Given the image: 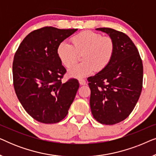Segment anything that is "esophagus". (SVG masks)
I'll return each mask as SVG.
<instances>
[{
    "mask_svg": "<svg viewBox=\"0 0 156 156\" xmlns=\"http://www.w3.org/2000/svg\"><path fill=\"white\" fill-rule=\"evenodd\" d=\"M79 82H80V85H85L86 84V81L84 80H82V79H80V80H79Z\"/></svg>",
    "mask_w": 156,
    "mask_h": 156,
    "instance_id": "esophagus-1",
    "label": "esophagus"
}]
</instances>
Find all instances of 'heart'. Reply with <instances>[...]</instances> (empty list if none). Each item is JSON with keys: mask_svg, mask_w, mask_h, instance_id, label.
I'll use <instances>...</instances> for the list:
<instances>
[{"mask_svg": "<svg viewBox=\"0 0 156 156\" xmlns=\"http://www.w3.org/2000/svg\"><path fill=\"white\" fill-rule=\"evenodd\" d=\"M72 44L62 42L57 47V56L62 65L70 68L77 62L82 55V63L71 68L68 72L73 77L82 78L94 70L100 72L112 61L115 44L112 37L101 36L92 31H83L71 38Z\"/></svg>", "mask_w": 156, "mask_h": 156, "instance_id": "1", "label": "heart"}]
</instances>
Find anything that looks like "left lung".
Segmentation results:
<instances>
[{"mask_svg": "<svg viewBox=\"0 0 156 156\" xmlns=\"http://www.w3.org/2000/svg\"><path fill=\"white\" fill-rule=\"evenodd\" d=\"M114 40V56L107 67L87 80L91 89L90 108L98 122L113 125L133 110L142 90V60L129 36L108 27L96 29Z\"/></svg>", "mask_w": 156, "mask_h": 156, "instance_id": "8db88e82", "label": "left lung"}]
</instances>
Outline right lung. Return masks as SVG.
<instances>
[{"label":"right lung","mask_w":156,"mask_h":156,"mask_svg":"<svg viewBox=\"0 0 156 156\" xmlns=\"http://www.w3.org/2000/svg\"><path fill=\"white\" fill-rule=\"evenodd\" d=\"M77 29L44 27L29 33L16 51L12 63L13 85L27 114L43 123L62 120L75 98L76 79L62 82L66 69L57 47Z\"/></svg>","instance_id":"obj_1"}]
</instances>
